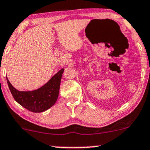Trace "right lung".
Returning <instances> with one entry per match:
<instances>
[{
    "label": "right lung",
    "instance_id": "add662e5",
    "mask_svg": "<svg viewBox=\"0 0 150 150\" xmlns=\"http://www.w3.org/2000/svg\"><path fill=\"white\" fill-rule=\"evenodd\" d=\"M64 68L59 70L39 89L30 91L16 89L7 78L9 89L12 96L22 107L33 112H42L50 109L57 102Z\"/></svg>",
    "mask_w": 150,
    "mask_h": 150
}]
</instances>
